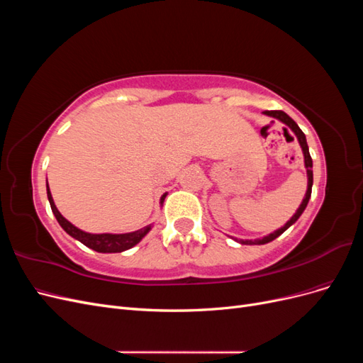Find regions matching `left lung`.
<instances>
[{
	"mask_svg": "<svg viewBox=\"0 0 363 363\" xmlns=\"http://www.w3.org/2000/svg\"><path fill=\"white\" fill-rule=\"evenodd\" d=\"M263 113L268 115V116L276 118V119H279V121H281L283 124H286V125L294 131L295 136H296V139H298L300 145H301V150H303V155H304V164H306V169H307V191H306V196L303 199V201H301L300 207L296 208L295 215L289 219V221H288L286 224H284L281 228L276 230V232H274V233H271V235H268V236H265V238H262V239H255V240H242V239H240L239 242H240V244H244V245H263V244H268V242H271V240H274L276 238H279L283 232H286V230H288V228H289V227L296 221V219H298V218L301 216V213L304 212V208H306L307 203H309L311 194H312V184H313L312 157H311V155H309V147H307L306 136H304V133L301 131V128H300L298 125H296V123H295V121H294L289 115H286V113L281 112V111H265Z\"/></svg>",
	"mask_w": 363,
	"mask_h": 363,
	"instance_id": "8db88e82",
	"label": "left lung"
}]
</instances>
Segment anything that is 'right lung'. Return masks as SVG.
<instances>
[{
	"mask_svg": "<svg viewBox=\"0 0 363 363\" xmlns=\"http://www.w3.org/2000/svg\"><path fill=\"white\" fill-rule=\"evenodd\" d=\"M47 195H48V200L51 204V211L56 216V219L59 221V224L62 225V228L67 232L69 236H72L74 239L80 240V242L86 247H89L98 252H121V251H125L131 247H135L138 242H140V239L144 238L150 230L151 225H147L144 228H139L136 232H131V233H123V235H112V233H100V235H94V233H86L83 230L77 228L75 225H72L68 219H65L62 216V213L57 211L56 204H54V200L51 196L50 188H48V183H47ZM167 194H164L162 199H160V204H163V200Z\"/></svg>",
	"mask_w": 363,
	"mask_h": 363,
	"instance_id": "1",
	"label": "right lung"
}]
</instances>
